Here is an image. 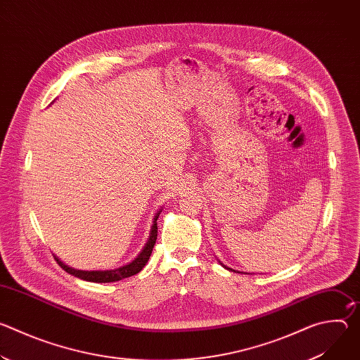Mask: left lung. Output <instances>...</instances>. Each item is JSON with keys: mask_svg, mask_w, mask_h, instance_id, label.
Wrapping results in <instances>:
<instances>
[{"mask_svg": "<svg viewBox=\"0 0 360 360\" xmlns=\"http://www.w3.org/2000/svg\"><path fill=\"white\" fill-rule=\"evenodd\" d=\"M225 268H226V266H225ZM228 269H229V268H228Z\"/></svg>", "mask_w": 360, "mask_h": 360, "instance_id": "left-lung-1", "label": "left lung"}]
</instances>
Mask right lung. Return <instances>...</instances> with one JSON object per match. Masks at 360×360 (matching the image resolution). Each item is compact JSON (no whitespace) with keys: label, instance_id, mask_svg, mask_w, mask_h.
I'll list each match as a JSON object with an SVG mask.
<instances>
[{"label":"right lung","instance_id":"add662e5","mask_svg":"<svg viewBox=\"0 0 360 360\" xmlns=\"http://www.w3.org/2000/svg\"><path fill=\"white\" fill-rule=\"evenodd\" d=\"M161 211L155 215V218H153V224H152V228H150V233H149V238H148V242L146 245L143 246V249L141 250V253L136 256V258L129 262L128 265H124L121 268H117V269H111V271H77V269H72L70 268L68 265L63 264L58 258L57 262L60 264V266L68 272L70 275L75 276V278H79V279H84V281H88V282H96V283H107V282H117V281H121V279H125V278H129L132 275H136L138 272L142 271V268L146 265V262L149 261V256L152 253V249H153V245H155L157 242V236H158V225H157V219L160 217Z\"/></svg>","mask_w":360,"mask_h":360}]
</instances>
